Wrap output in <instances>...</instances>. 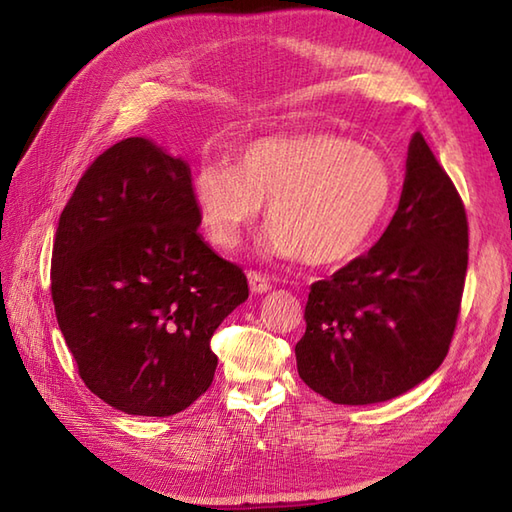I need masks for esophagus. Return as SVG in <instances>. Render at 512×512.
Returning a JSON list of instances; mask_svg holds the SVG:
<instances>
[{"instance_id": "1", "label": "esophagus", "mask_w": 512, "mask_h": 512, "mask_svg": "<svg viewBox=\"0 0 512 512\" xmlns=\"http://www.w3.org/2000/svg\"><path fill=\"white\" fill-rule=\"evenodd\" d=\"M248 286H250V292H253V295H262V292H268L270 288H273V286H270V279L255 273V270H250V273H248Z\"/></svg>"}]
</instances>
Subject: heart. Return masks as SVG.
<instances>
[{
    "label": "heart",
    "instance_id": "heart-1",
    "mask_svg": "<svg viewBox=\"0 0 512 512\" xmlns=\"http://www.w3.org/2000/svg\"><path fill=\"white\" fill-rule=\"evenodd\" d=\"M394 191V173L376 151L330 134L255 140L231 167L202 165L191 180L193 209L213 246L233 250L266 204L264 253L321 268L363 253Z\"/></svg>",
    "mask_w": 512,
    "mask_h": 512
}]
</instances>
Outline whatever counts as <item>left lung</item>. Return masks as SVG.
Returning a JSON list of instances; mask_svg holds the SVG:
<instances>
[{
  "instance_id": "obj_1",
  "label": "left lung",
  "mask_w": 512,
  "mask_h": 512,
  "mask_svg": "<svg viewBox=\"0 0 512 512\" xmlns=\"http://www.w3.org/2000/svg\"><path fill=\"white\" fill-rule=\"evenodd\" d=\"M466 266L462 198L416 132L383 237L310 286L306 334L295 345L303 383L336 405H372L429 378L458 325Z\"/></svg>"
}]
</instances>
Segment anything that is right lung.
I'll use <instances>...</instances> for the list:
<instances>
[{"mask_svg":"<svg viewBox=\"0 0 512 512\" xmlns=\"http://www.w3.org/2000/svg\"><path fill=\"white\" fill-rule=\"evenodd\" d=\"M191 169L147 138L96 158L59 217L52 303L92 394L132 416H173L211 387V336L248 281L198 233Z\"/></svg>","mask_w":512,"mask_h":512,"instance_id":"right-lung-1","label":"right lung"}]
</instances>
